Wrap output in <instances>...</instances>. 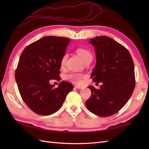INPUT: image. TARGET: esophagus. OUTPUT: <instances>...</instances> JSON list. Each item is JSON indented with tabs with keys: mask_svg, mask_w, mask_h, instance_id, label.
<instances>
[{
	"mask_svg": "<svg viewBox=\"0 0 149 149\" xmlns=\"http://www.w3.org/2000/svg\"><path fill=\"white\" fill-rule=\"evenodd\" d=\"M74 88H77V89H83V87H82V86H78V85H76V86H74Z\"/></svg>",
	"mask_w": 149,
	"mask_h": 149,
	"instance_id": "esophagus-1",
	"label": "esophagus"
}]
</instances>
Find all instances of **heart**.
<instances>
[{
    "label": "heart",
    "instance_id": "obj_1",
    "mask_svg": "<svg viewBox=\"0 0 149 149\" xmlns=\"http://www.w3.org/2000/svg\"><path fill=\"white\" fill-rule=\"evenodd\" d=\"M76 53L78 55V56L81 58V60L84 63L88 61L89 60H92L93 59V55L92 53L90 52L89 50L84 48H78L76 49ZM68 58L67 54H65L63 56L60 65L61 67L64 66ZM85 77V76L81 73H71L70 74H68L65 76V79L69 81L70 82L74 83L76 84H81L83 81V79Z\"/></svg>",
    "mask_w": 149,
    "mask_h": 149
}]
</instances>
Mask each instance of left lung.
Listing matches in <instances>:
<instances>
[{"label": "left lung", "instance_id": "obj_1", "mask_svg": "<svg viewBox=\"0 0 149 149\" xmlns=\"http://www.w3.org/2000/svg\"><path fill=\"white\" fill-rule=\"evenodd\" d=\"M89 43L96 55L91 78L102 84L100 89L88 86L91 96L86 106L94 114L108 117L121 109L132 96L136 85L134 61L127 49L111 38L96 37Z\"/></svg>", "mask_w": 149, "mask_h": 149}]
</instances>
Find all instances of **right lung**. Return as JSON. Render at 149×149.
<instances>
[{"label": "right lung", "instance_id": "1", "mask_svg": "<svg viewBox=\"0 0 149 149\" xmlns=\"http://www.w3.org/2000/svg\"><path fill=\"white\" fill-rule=\"evenodd\" d=\"M70 39L47 36L30 44L22 52L15 77L22 100L36 114L55 113L73 89V85L61 81L57 88L50 79L60 81L61 60Z\"/></svg>", "mask_w": 149, "mask_h": 149}]
</instances>
